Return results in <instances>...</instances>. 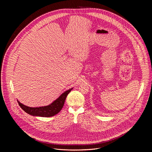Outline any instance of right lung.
Returning a JSON list of instances; mask_svg holds the SVG:
<instances>
[{"label": "right lung", "mask_w": 152, "mask_h": 152, "mask_svg": "<svg viewBox=\"0 0 152 152\" xmlns=\"http://www.w3.org/2000/svg\"><path fill=\"white\" fill-rule=\"evenodd\" d=\"M72 89L73 88H71L63 93L56 100H55L53 102L48 106L32 107L21 103L18 100L17 102L21 109L28 114L33 116L50 117L57 114L60 112L64 104L65 100H66L67 95Z\"/></svg>", "instance_id": "add662e5"}]
</instances>
